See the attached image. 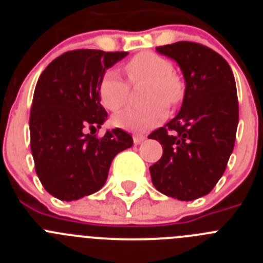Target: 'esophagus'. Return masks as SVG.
<instances>
[{
    "mask_svg": "<svg viewBox=\"0 0 263 263\" xmlns=\"http://www.w3.org/2000/svg\"><path fill=\"white\" fill-rule=\"evenodd\" d=\"M145 139H146V137L143 136V134H134V136H133V141H134V143H136V145H139V143L143 142Z\"/></svg>",
    "mask_w": 263,
    "mask_h": 263,
    "instance_id": "34e87169",
    "label": "esophagus"
}]
</instances>
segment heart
<instances>
[{
    "label": "heart",
    "instance_id": "heart-1",
    "mask_svg": "<svg viewBox=\"0 0 263 263\" xmlns=\"http://www.w3.org/2000/svg\"><path fill=\"white\" fill-rule=\"evenodd\" d=\"M173 69L168 59L150 51L132 58L125 64V71L132 83H147L143 95L147 104L125 109L113 118V122L130 132H146L160 124L166 117V105H178L184 96L182 80L173 73ZM97 92L106 109L117 111L126 104L129 85L115 71H106L100 79Z\"/></svg>",
    "mask_w": 263,
    "mask_h": 263
}]
</instances>
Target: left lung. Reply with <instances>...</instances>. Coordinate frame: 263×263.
<instances>
[{"label":"left lung","mask_w":263,"mask_h":263,"mask_svg":"<svg viewBox=\"0 0 263 263\" xmlns=\"http://www.w3.org/2000/svg\"><path fill=\"white\" fill-rule=\"evenodd\" d=\"M157 51L178 63L185 90L178 115L148 136L163 147L150 174L158 191L191 201L212 191L233 152L238 125L236 81L227 60L200 43L176 42Z\"/></svg>","instance_id":"obj_1"}]
</instances>
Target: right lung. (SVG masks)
<instances>
[{"mask_svg": "<svg viewBox=\"0 0 263 263\" xmlns=\"http://www.w3.org/2000/svg\"><path fill=\"white\" fill-rule=\"evenodd\" d=\"M126 55L68 51L39 76L30 110V146L42 185L59 200L99 191L113 158L133 145L132 136L118 127L104 137L92 136L108 117L97 92L100 79Z\"/></svg>", "mask_w": 263, "mask_h": 263, "instance_id": "add662e5", "label": "right lung"}]
</instances>
